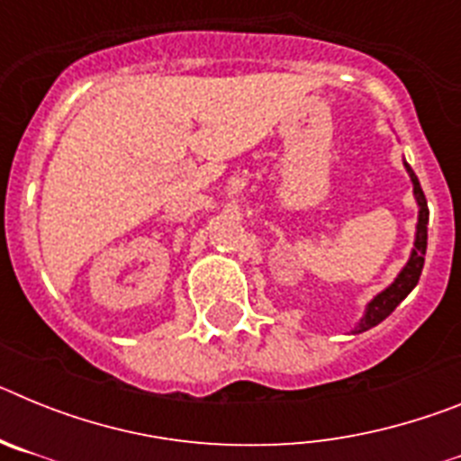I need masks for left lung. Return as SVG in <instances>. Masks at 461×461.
I'll list each match as a JSON object with an SVG mask.
<instances>
[{"mask_svg": "<svg viewBox=\"0 0 461 461\" xmlns=\"http://www.w3.org/2000/svg\"><path fill=\"white\" fill-rule=\"evenodd\" d=\"M406 170H409L411 182H413L415 201H418V205H420V212H418V230H415V247L413 251H411V258L404 266V270L399 272L397 279H394L385 291L378 293L372 303L367 304L365 319L357 323V328L353 330V332H365V330L374 328V325H378L381 321L388 319L390 313L397 309V304L402 303L411 291H413L415 284H418V279H420L422 275L425 251H427V221H429V214H427V198L420 189V182H418V177H415V173L411 170L409 164H406Z\"/></svg>", "mask_w": 461, "mask_h": 461, "instance_id": "1", "label": "left lung"}]
</instances>
